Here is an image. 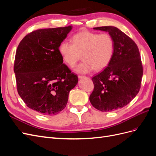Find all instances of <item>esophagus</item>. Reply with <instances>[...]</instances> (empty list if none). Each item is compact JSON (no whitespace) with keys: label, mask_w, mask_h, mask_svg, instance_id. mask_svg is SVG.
<instances>
[{"label":"esophagus","mask_w":156,"mask_h":156,"mask_svg":"<svg viewBox=\"0 0 156 156\" xmlns=\"http://www.w3.org/2000/svg\"><path fill=\"white\" fill-rule=\"evenodd\" d=\"M78 77H79V79H83V78H85V77H87L84 76V75H78Z\"/></svg>","instance_id":"esophagus-1"}]
</instances>
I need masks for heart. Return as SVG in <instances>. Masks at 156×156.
<instances>
[{
    "instance_id": "obj_1",
    "label": "heart",
    "mask_w": 156,
    "mask_h": 156,
    "mask_svg": "<svg viewBox=\"0 0 156 156\" xmlns=\"http://www.w3.org/2000/svg\"><path fill=\"white\" fill-rule=\"evenodd\" d=\"M114 50V41L111 35L90 31L75 34L72 37V44L64 40L58 47L60 55L70 67L74 66L81 55L82 62L75 68L81 73L94 69L99 72L105 68L111 62Z\"/></svg>"
}]
</instances>
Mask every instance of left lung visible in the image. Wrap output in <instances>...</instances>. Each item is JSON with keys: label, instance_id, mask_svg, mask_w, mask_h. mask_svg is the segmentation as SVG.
Instances as JSON below:
<instances>
[{"label": "left lung", "instance_id": "left-lung-1", "mask_svg": "<svg viewBox=\"0 0 156 156\" xmlns=\"http://www.w3.org/2000/svg\"><path fill=\"white\" fill-rule=\"evenodd\" d=\"M94 29L108 32L114 41L115 50L110 63L92 78L94 88L90 101L99 111H114L127 105L139 92L143 74L140 53L135 41L118 28Z\"/></svg>", "mask_w": 156, "mask_h": 156}]
</instances>
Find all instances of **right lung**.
Returning <instances> with one entry per match:
<instances>
[{"instance_id":"right-lung-1","label":"right lung","mask_w":156,"mask_h":156,"mask_svg":"<svg viewBox=\"0 0 156 156\" xmlns=\"http://www.w3.org/2000/svg\"><path fill=\"white\" fill-rule=\"evenodd\" d=\"M72 27L43 29L25 36L14 61L17 89L27 106L41 115H55L66 106L78 83L60 55V44Z\"/></svg>"}]
</instances>
